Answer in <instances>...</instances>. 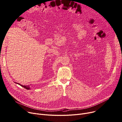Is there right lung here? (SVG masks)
Instances as JSON below:
<instances>
[{
	"instance_id": "1",
	"label": "right lung",
	"mask_w": 122,
	"mask_h": 122,
	"mask_svg": "<svg viewBox=\"0 0 122 122\" xmlns=\"http://www.w3.org/2000/svg\"><path fill=\"white\" fill-rule=\"evenodd\" d=\"M16 83H17V82H16ZM17 84H18V85H20L21 86L24 87V88H25V89H30V86H23V85H20V84H19V83H17Z\"/></svg>"
}]
</instances>
